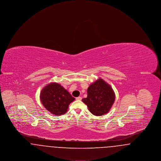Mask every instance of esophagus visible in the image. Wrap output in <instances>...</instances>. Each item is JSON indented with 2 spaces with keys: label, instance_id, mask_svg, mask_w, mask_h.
I'll use <instances>...</instances> for the list:
<instances>
[{
  "label": "esophagus",
  "instance_id": "esophagus-1",
  "mask_svg": "<svg viewBox=\"0 0 161 161\" xmlns=\"http://www.w3.org/2000/svg\"><path fill=\"white\" fill-rule=\"evenodd\" d=\"M81 99H82V98L81 97H78L76 98V100H81Z\"/></svg>",
  "mask_w": 161,
  "mask_h": 161
}]
</instances>
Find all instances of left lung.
<instances>
[{
    "label": "left lung",
    "instance_id": "8db88e82",
    "mask_svg": "<svg viewBox=\"0 0 161 161\" xmlns=\"http://www.w3.org/2000/svg\"><path fill=\"white\" fill-rule=\"evenodd\" d=\"M87 92V98L82 101L93 115L101 116L109 112L115 99V92L109 84L99 78L89 86Z\"/></svg>",
    "mask_w": 161,
    "mask_h": 161
}]
</instances>
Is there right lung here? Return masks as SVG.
I'll use <instances>...</instances> for the list:
<instances>
[{"label":"right lung","mask_w":161,"mask_h":161,"mask_svg":"<svg viewBox=\"0 0 161 161\" xmlns=\"http://www.w3.org/2000/svg\"><path fill=\"white\" fill-rule=\"evenodd\" d=\"M40 98L46 110L55 116L64 114L70 103L75 100L68 91L57 83H50L43 87Z\"/></svg>","instance_id":"add662e5"}]
</instances>
